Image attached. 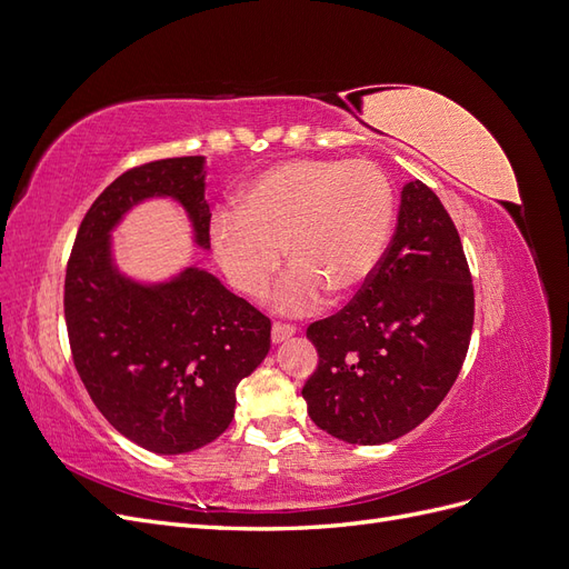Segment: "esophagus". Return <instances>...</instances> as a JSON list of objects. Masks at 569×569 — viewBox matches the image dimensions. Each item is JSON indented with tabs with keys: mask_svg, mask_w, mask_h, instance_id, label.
Instances as JSON below:
<instances>
[{
	"mask_svg": "<svg viewBox=\"0 0 569 569\" xmlns=\"http://www.w3.org/2000/svg\"><path fill=\"white\" fill-rule=\"evenodd\" d=\"M297 335V327L295 325H289V322H272V341L274 343H280V341H284V339H289V337H295Z\"/></svg>",
	"mask_w": 569,
	"mask_h": 569,
	"instance_id": "obj_1",
	"label": "esophagus"
}]
</instances>
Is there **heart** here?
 <instances>
[{
	"label": "heart",
	"instance_id": "1",
	"mask_svg": "<svg viewBox=\"0 0 569 569\" xmlns=\"http://www.w3.org/2000/svg\"><path fill=\"white\" fill-rule=\"evenodd\" d=\"M393 228V189L370 161L295 159L258 173L237 211L211 222V247L230 284L249 299L268 295L284 261L291 270L274 297L301 313L330 291L347 297L380 268Z\"/></svg>",
	"mask_w": 569,
	"mask_h": 569
}]
</instances>
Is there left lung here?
<instances>
[{
  "label": "left lung",
  "instance_id": "obj_1",
  "mask_svg": "<svg viewBox=\"0 0 569 569\" xmlns=\"http://www.w3.org/2000/svg\"><path fill=\"white\" fill-rule=\"evenodd\" d=\"M472 320V274L453 220L425 182H408L380 268L339 313L308 325L318 349L301 391L308 416L349 443L408 435L453 387Z\"/></svg>",
  "mask_w": 569,
  "mask_h": 569
}]
</instances>
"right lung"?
I'll return each instance as SVG.
<instances>
[{
    "mask_svg": "<svg viewBox=\"0 0 569 569\" xmlns=\"http://www.w3.org/2000/svg\"><path fill=\"white\" fill-rule=\"evenodd\" d=\"M176 199L209 249L206 159L130 168L84 213L68 258L63 313L73 363L120 435L161 456L197 451L230 427L234 389L270 351V320L216 274L184 268L142 284L113 263L111 232L132 206Z\"/></svg>",
    "mask_w": 569,
    "mask_h": 569,
    "instance_id": "1",
    "label": "right lung"
}]
</instances>
